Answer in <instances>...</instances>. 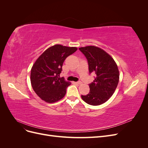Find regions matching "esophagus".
Listing matches in <instances>:
<instances>
[{
  "label": "esophagus",
  "mask_w": 148,
  "mask_h": 148,
  "mask_svg": "<svg viewBox=\"0 0 148 148\" xmlns=\"http://www.w3.org/2000/svg\"><path fill=\"white\" fill-rule=\"evenodd\" d=\"M75 84H81L82 83V82H75Z\"/></svg>",
  "instance_id": "34e87169"
}]
</instances>
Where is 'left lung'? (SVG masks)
<instances>
[{
    "label": "left lung",
    "mask_w": 148,
    "mask_h": 148,
    "mask_svg": "<svg viewBox=\"0 0 148 148\" xmlns=\"http://www.w3.org/2000/svg\"><path fill=\"white\" fill-rule=\"evenodd\" d=\"M88 60L89 72L96 77L89 84L90 91L82 95V99L91 106L101 105L113 95L119 81V71L115 62L101 48L94 46L79 48Z\"/></svg>",
    "instance_id": "1"
}]
</instances>
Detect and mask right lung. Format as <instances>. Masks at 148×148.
Wrapping results in <instances>:
<instances>
[{"label":"right lung","mask_w":148,"mask_h":148,"mask_svg":"<svg viewBox=\"0 0 148 148\" xmlns=\"http://www.w3.org/2000/svg\"><path fill=\"white\" fill-rule=\"evenodd\" d=\"M75 47L60 44L50 47L35 62L31 70V83L36 94L43 101L53 103L60 100L71 84L59 77L66 58L77 51Z\"/></svg>","instance_id":"obj_1"}]
</instances>
